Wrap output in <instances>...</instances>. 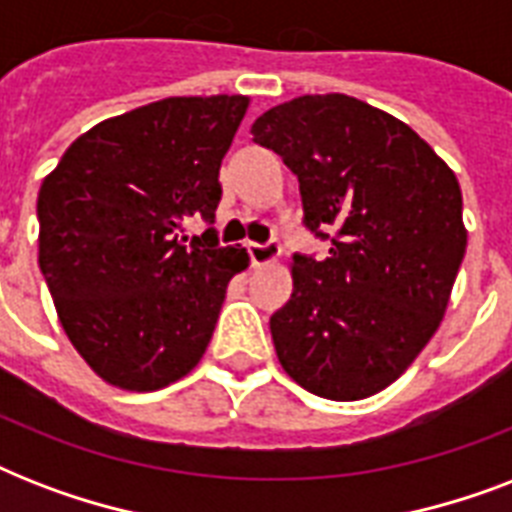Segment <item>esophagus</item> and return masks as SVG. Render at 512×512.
Masks as SVG:
<instances>
[{
	"mask_svg": "<svg viewBox=\"0 0 512 512\" xmlns=\"http://www.w3.org/2000/svg\"><path fill=\"white\" fill-rule=\"evenodd\" d=\"M247 252H249V260H252V265L255 268H260V265H268V263H276L281 255V247L276 244V241H268V244H247Z\"/></svg>",
	"mask_w": 512,
	"mask_h": 512,
	"instance_id": "1",
	"label": "esophagus"
}]
</instances>
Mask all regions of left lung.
<instances>
[{
	"label": "left lung",
	"mask_w": 512,
	"mask_h": 512,
	"mask_svg": "<svg viewBox=\"0 0 512 512\" xmlns=\"http://www.w3.org/2000/svg\"><path fill=\"white\" fill-rule=\"evenodd\" d=\"M300 180L305 225L329 257H292V297L271 316L284 372L321 398L374 396L436 335L468 231L449 164L396 116L329 92L252 124Z\"/></svg>",
	"instance_id": "left-lung-1"
}]
</instances>
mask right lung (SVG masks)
<instances>
[{
    "label": "right lung",
    "instance_id": "add662e5",
    "mask_svg": "<svg viewBox=\"0 0 512 512\" xmlns=\"http://www.w3.org/2000/svg\"><path fill=\"white\" fill-rule=\"evenodd\" d=\"M247 106V95L156 100L95 124L44 177L39 268L60 327L108 385L146 393L185 377L228 281L247 271V249L220 247L212 228L177 239L188 217L215 220Z\"/></svg>",
    "mask_w": 512,
    "mask_h": 512
}]
</instances>
